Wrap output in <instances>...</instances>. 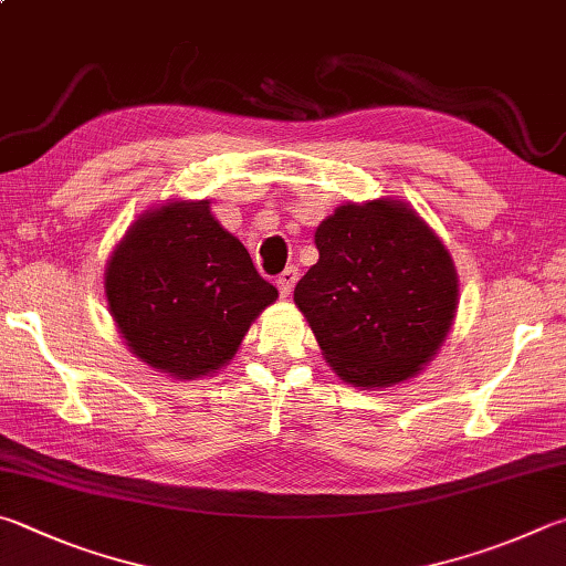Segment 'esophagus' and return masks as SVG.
I'll return each mask as SVG.
<instances>
[{"label": "esophagus", "instance_id": "34e87169", "mask_svg": "<svg viewBox=\"0 0 566 566\" xmlns=\"http://www.w3.org/2000/svg\"><path fill=\"white\" fill-rule=\"evenodd\" d=\"M296 280H300V270H296V266H286V270L276 276V290H280L282 296H290Z\"/></svg>", "mask_w": 566, "mask_h": 566}]
</instances>
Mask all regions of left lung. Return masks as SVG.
<instances>
[{
    "label": "left lung",
    "mask_w": 566,
    "mask_h": 566,
    "mask_svg": "<svg viewBox=\"0 0 566 566\" xmlns=\"http://www.w3.org/2000/svg\"><path fill=\"white\" fill-rule=\"evenodd\" d=\"M318 262L294 290L342 381L384 388L413 378L443 346L458 310L450 252L410 205L346 202L314 232Z\"/></svg>",
    "instance_id": "1"
}]
</instances>
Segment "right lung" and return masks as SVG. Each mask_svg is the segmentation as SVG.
<instances>
[{
    "instance_id": "right-lung-1",
    "label": "right lung",
    "mask_w": 566,
    "mask_h": 566,
    "mask_svg": "<svg viewBox=\"0 0 566 566\" xmlns=\"http://www.w3.org/2000/svg\"><path fill=\"white\" fill-rule=\"evenodd\" d=\"M276 296L208 200L143 212L106 266L108 310L130 352L188 381L220 371Z\"/></svg>"
}]
</instances>
